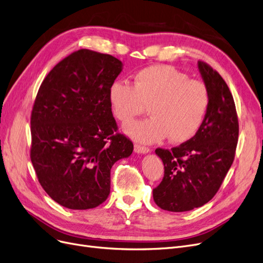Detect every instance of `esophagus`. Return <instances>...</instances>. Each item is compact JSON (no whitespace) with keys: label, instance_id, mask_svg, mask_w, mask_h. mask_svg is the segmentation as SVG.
Wrapping results in <instances>:
<instances>
[{"label":"esophagus","instance_id":"34e87169","mask_svg":"<svg viewBox=\"0 0 263 263\" xmlns=\"http://www.w3.org/2000/svg\"><path fill=\"white\" fill-rule=\"evenodd\" d=\"M134 151H135V153H138V154H147V153L151 152V148L145 147V146H141V145H139V144H135L134 145Z\"/></svg>","mask_w":263,"mask_h":263}]
</instances>
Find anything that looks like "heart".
I'll use <instances>...</instances> for the list:
<instances>
[{
  "instance_id": "heart-1",
  "label": "heart",
  "mask_w": 263,
  "mask_h": 263,
  "mask_svg": "<svg viewBox=\"0 0 263 263\" xmlns=\"http://www.w3.org/2000/svg\"><path fill=\"white\" fill-rule=\"evenodd\" d=\"M112 114L122 123L132 121L149 105L152 117L124 126L134 141L155 143L169 137L183 143L195 135L205 119L210 94L207 85L176 67L152 65L133 77V85L115 81L108 91Z\"/></svg>"
}]
</instances>
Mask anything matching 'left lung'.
I'll return each mask as SVG.
<instances>
[{
	"instance_id": "obj_1",
	"label": "left lung",
	"mask_w": 263,
	"mask_h": 263,
	"mask_svg": "<svg viewBox=\"0 0 263 263\" xmlns=\"http://www.w3.org/2000/svg\"><path fill=\"white\" fill-rule=\"evenodd\" d=\"M198 69L210 94L200 129L180 146L155 151L164 176L153 197L163 210L183 212L205 205L217 194L235 156L238 119L231 91L209 65L198 62Z\"/></svg>"
}]
</instances>
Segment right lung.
Instances as JSON below:
<instances>
[{"label": "right lung", "mask_w": 263, "mask_h": 263, "mask_svg": "<svg viewBox=\"0 0 263 263\" xmlns=\"http://www.w3.org/2000/svg\"><path fill=\"white\" fill-rule=\"evenodd\" d=\"M122 63L79 50L43 80L31 112L30 157L43 190L73 210L100 206L110 193V170L133 143L118 126L108 100Z\"/></svg>", "instance_id": "add662e5"}]
</instances>
